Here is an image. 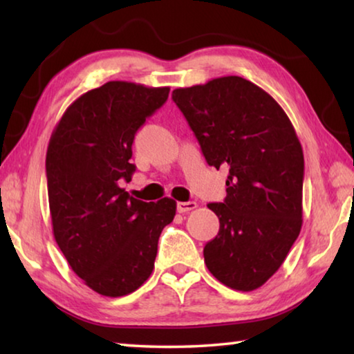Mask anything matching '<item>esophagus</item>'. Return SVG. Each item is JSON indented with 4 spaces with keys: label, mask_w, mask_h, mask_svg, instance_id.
I'll use <instances>...</instances> for the list:
<instances>
[{
    "label": "esophagus",
    "mask_w": 354,
    "mask_h": 354,
    "mask_svg": "<svg viewBox=\"0 0 354 354\" xmlns=\"http://www.w3.org/2000/svg\"><path fill=\"white\" fill-rule=\"evenodd\" d=\"M176 209L179 214H184V212H190L196 209V203L195 201H179L176 205Z\"/></svg>",
    "instance_id": "obj_1"
}]
</instances>
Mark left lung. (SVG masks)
I'll return each mask as SVG.
<instances>
[{"label":"left lung","mask_w":354,"mask_h":354,"mask_svg":"<svg viewBox=\"0 0 354 354\" xmlns=\"http://www.w3.org/2000/svg\"><path fill=\"white\" fill-rule=\"evenodd\" d=\"M179 111L209 165L226 167V198L207 207L220 220L205 262L234 290L266 284L301 231L304 158L289 117L270 95L241 76L175 88Z\"/></svg>","instance_id":"1"}]
</instances>
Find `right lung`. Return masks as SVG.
Listing matches in <instances>:
<instances>
[{
  "instance_id": "1",
  "label": "right lung",
  "mask_w": 354,
  "mask_h": 354,
  "mask_svg": "<svg viewBox=\"0 0 354 354\" xmlns=\"http://www.w3.org/2000/svg\"><path fill=\"white\" fill-rule=\"evenodd\" d=\"M169 92L106 82L68 106L48 143L53 234L71 270L100 295L123 297L145 283L160 232L175 218V200L145 203L120 187L136 171V133Z\"/></svg>"
}]
</instances>
